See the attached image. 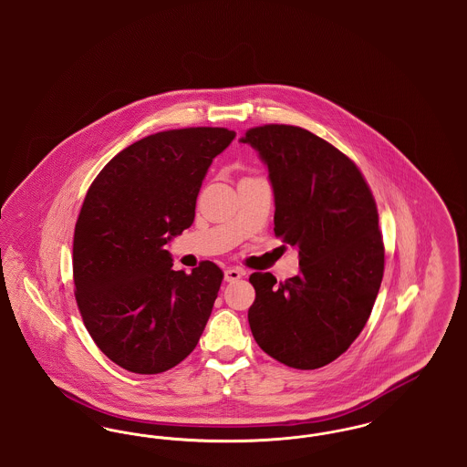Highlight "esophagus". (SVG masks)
<instances>
[{"label": "esophagus", "instance_id": "1", "mask_svg": "<svg viewBox=\"0 0 467 467\" xmlns=\"http://www.w3.org/2000/svg\"><path fill=\"white\" fill-rule=\"evenodd\" d=\"M242 276H244V271L238 269V267H227V269L223 271V280H225V282H236V280H240Z\"/></svg>", "mask_w": 467, "mask_h": 467}]
</instances>
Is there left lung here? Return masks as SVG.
<instances>
[{
    "label": "left lung",
    "instance_id": "left-lung-1",
    "mask_svg": "<svg viewBox=\"0 0 467 467\" xmlns=\"http://www.w3.org/2000/svg\"><path fill=\"white\" fill-rule=\"evenodd\" d=\"M259 152L275 194V234L299 252V275L276 284L252 273L248 324L267 356L317 369L364 329L383 278L375 198L354 161L326 140L285 124L240 140Z\"/></svg>",
    "mask_w": 467,
    "mask_h": 467
}]
</instances>
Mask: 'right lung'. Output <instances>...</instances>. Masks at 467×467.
Here are the masks:
<instances>
[{
  "mask_svg": "<svg viewBox=\"0 0 467 467\" xmlns=\"http://www.w3.org/2000/svg\"><path fill=\"white\" fill-rule=\"evenodd\" d=\"M236 133L187 128L150 134L92 182L73 236V282L82 320L117 366L157 375L189 356L223 284L210 261L175 271L166 250L191 227L212 161Z\"/></svg>",
  "mask_w": 467,
  "mask_h": 467,
  "instance_id": "add662e5",
  "label": "right lung"
}]
</instances>
